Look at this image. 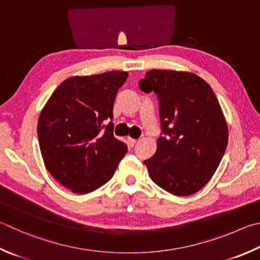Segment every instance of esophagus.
<instances>
[{
  "instance_id": "esophagus-1",
  "label": "esophagus",
  "mask_w": 260,
  "mask_h": 260,
  "mask_svg": "<svg viewBox=\"0 0 260 260\" xmlns=\"http://www.w3.org/2000/svg\"><path fill=\"white\" fill-rule=\"evenodd\" d=\"M138 142V140L135 139H128V143H129V146H134V144Z\"/></svg>"
}]
</instances>
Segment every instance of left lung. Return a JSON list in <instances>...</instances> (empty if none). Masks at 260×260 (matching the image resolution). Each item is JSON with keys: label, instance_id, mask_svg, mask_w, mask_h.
Listing matches in <instances>:
<instances>
[{"label": "left lung", "instance_id": "obj_1", "mask_svg": "<svg viewBox=\"0 0 260 260\" xmlns=\"http://www.w3.org/2000/svg\"><path fill=\"white\" fill-rule=\"evenodd\" d=\"M159 99L164 136L144 160L151 179L174 196L200 191L218 168L229 142L223 110L209 84L188 72L152 69L140 81Z\"/></svg>", "mask_w": 260, "mask_h": 260}]
</instances>
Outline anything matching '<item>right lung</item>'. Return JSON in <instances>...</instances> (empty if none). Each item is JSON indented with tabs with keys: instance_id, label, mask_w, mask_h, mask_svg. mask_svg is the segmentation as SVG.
I'll list each match as a JSON object with an SVG mask.
<instances>
[{
	"instance_id": "1",
	"label": "right lung",
	"mask_w": 260,
	"mask_h": 260,
	"mask_svg": "<svg viewBox=\"0 0 260 260\" xmlns=\"http://www.w3.org/2000/svg\"><path fill=\"white\" fill-rule=\"evenodd\" d=\"M126 72L73 76L61 83L46 102L37 122L45 167L60 184L86 194L114 176L127 146L112 131L117 92Z\"/></svg>"
}]
</instances>
